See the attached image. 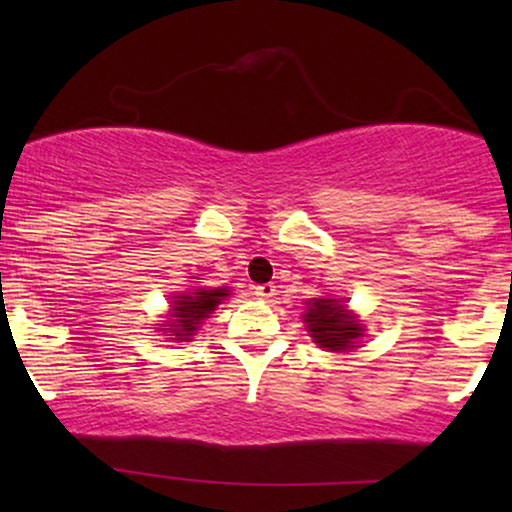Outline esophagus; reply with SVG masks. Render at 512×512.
Listing matches in <instances>:
<instances>
[{"mask_svg": "<svg viewBox=\"0 0 512 512\" xmlns=\"http://www.w3.org/2000/svg\"><path fill=\"white\" fill-rule=\"evenodd\" d=\"M254 293L261 300H270V298H275V293H277V289H275V284L272 282H268V284H258V286H254Z\"/></svg>", "mask_w": 512, "mask_h": 512, "instance_id": "esophagus-1", "label": "esophagus"}]
</instances>
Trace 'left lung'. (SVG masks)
<instances>
[{
    "label": "left lung",
    "instance_id": "left-lung-1",
    "mask_svg": "<svg viewBox=\"0 0 512 512\" xmlns=\"http://www.w3.org/2000/svg\"><path fill=\"white\" fill-rule=\"evenodd\" d=\"M305 321L314 342L319 347H326L328 352L352 349L354 340L361 335V324H356L352 314L345 312V305L333 303V300L312 298Z\"/></svg>",
    "mask_w": 512,
    "mask_h": 512
}]
</instances>
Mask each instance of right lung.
<instances>
[{
  "instance_id": "add662e5",
  "label": "right lung",
  "mask_w": 512,
  "mask_h": 512,
  "mask_svg": "<svg viewBox=\"0 0 512 512\" xmlns=\"http://www.w3.org/2000/svg\"><path fill=\"white\" fill-rule=\"evenodd\" d=\"M226 296H230L226 289H193L181 293L172 305V324H167L170 328H163V331L177 335L174 340L186 342L202 324V319H207Z\"/></svg>"
}]
</instances>
